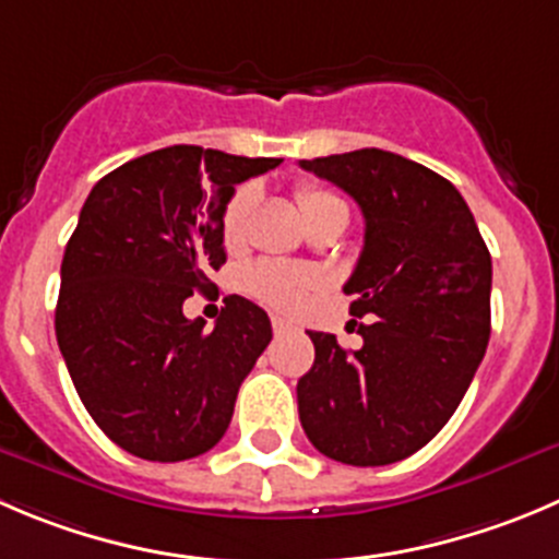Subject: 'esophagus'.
I'll list each match as a JSON object with an SVG mask.
<instances>
[{
    "label": "esophagus",
    "mask_w": 559,
    "mask_h": 559,
    "mask_svg": "<svg viewBox=\"0 0 559 559\" xmlns=\"http://www.w3.org/2000/svg\"><path fill=\"white\" fill-rule=\"evenodd\" d=\"M292 324L286 322V319H281V317H273V333L275 335H284V333H292Z\"/></svg>",
    "instance_id": "obj_1"
}]
</instances>
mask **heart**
<instances>
[{
	"instance_id": "obj_1",
	"label": "heart",
	"mask_w": 559,
	"mask_h": 559,
	"mask_svg": "<svg viewBox=\"0 0 559 559\" xmlns=\"http://www.w3.org/2000/svg\"><path fill=\"white\" fill-rule=\"evenodd\" d=\"M297 204H300L306 221L322 218V215H349L344 199L335 197L328 188H319L306 182L297 188ZM257 204V191L253 186H242L231 193L221 218V237L224 246L237 251L248 237V218ZM242 284L257 300L267 302L270 308L284 313H300L311 306L313 297L324 289V278L311 267L284 262H257L242 273Z\"/></svg>"
}]
</instances>
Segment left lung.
<instances>
[{"label": "left lung", "mask_w": 559, "mask_h": 559, "mask_svg": "<svg viewBox=\"0 0 559 559\" xmlns=\"http://www.w3.org/2000/svg\"><path fill=\"white\" fill-rule=\"evenodd\" d=\"M300 166L360 204L366 237L344 292L352 317H371L357 328L360 349L308 333L317 357L297 382L302 431L341 464L401 462L451 420L484 360L489 248L462 193L415 160L368 147Z\"/></svg>", "instance_id": "1"}]
</instances>
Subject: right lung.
Returning <instances> with one entry per match:
<instances>
[{
  "instance_id": "add662e5",
  "label": "right lung",
  "mask_w": 559,
  "mask_h": 559,
  "mask_svg": "<svg viewBox=\"0 0 559 559\" xmlns=\"http://www.w3.org/2000/svg\"><path fill=\"white\" fill-rule=\"evenodd\" d=\"M278 164L175 144L128 160L86 197L53 328L75 393L122 451L186 462L229 429L273 328L240 295L226 297L213 330L186 319L182 302L226 262L221 218L235 186Z\"/></svg>"
}]
</instances>
